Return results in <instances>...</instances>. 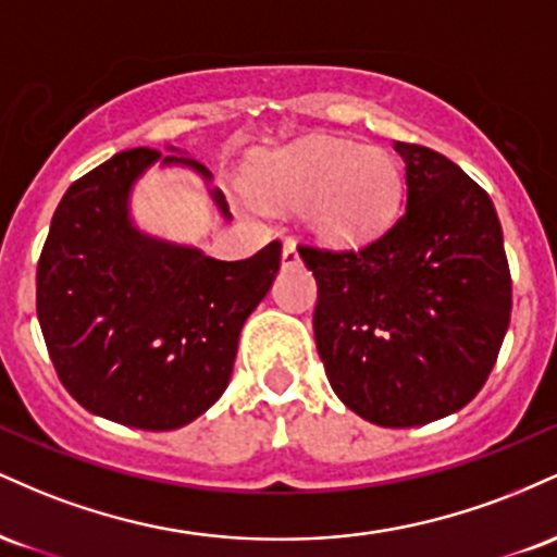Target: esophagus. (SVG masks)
<instances>
[{"label": "esophagus", "mask_w": 557, "mask_h": 557, "mask_svg": "<svg viewBox=\"0 0 557 557\" xmlns=\"http://www.w3.org/2000/svg\"><path fill=\"white\" fill-rule=\"evenodd\" d=\"M298 261H300V257H298L296 243L285 240V246H283V267H296Z\"/></svg>", "instance_id": "1"}]
</instances>
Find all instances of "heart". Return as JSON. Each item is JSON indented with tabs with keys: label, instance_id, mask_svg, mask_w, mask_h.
<instances>
[{
	"label": "heart",
	"instance_id": "obj_1",
	"mask_svg": "<svg viewBox=\"0 0 557 557\" xmlns=\"http://www.w3.org/2000/svg\"><path fill=\"white\" fill-rule=\"evenodd\" d=\"M246 190L270 207L300 209L306 230L324 246L359 248L398 216L403 175L380 146L311 138L253 157Z\"/></svg>",
	"mask_w": 557,
	"mask_h": 557
}]
</instances>
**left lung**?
I'll return each instance as SVG.
<instances>
[{"label": "left lung", "instance_id": "8db88e82", "mask_svg": "<svg viewBox=\"0 0 557 557\" xmlns=\"http://www.w3.org/2000/svg\"><path fill=\"white\" fill-rule=\"evenodd\" d=\"M406 209L361 251L300 246L314 337L335 395L380 426L456 413L482 389L510 322V272L492 198L456 162L395 140Z\"/></svg>", "mask_w": 557, "mask_h": 557}]
</instances>
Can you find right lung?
I'll return each mask as SVG.
<instances>
[{
	"label": "right lung",
	"mask_w": 557,
	"mask_h": 557,
	"mask_svg": "<svg viewBox=\"0 0 557 557\" xmlns=\"http://www.w3.org/2000/svg\"><path fill=\"white\" fill-rule=\"evenodd\" d=\"M131 149L67 188L36 272V311L62 385L86 411L136 430L190 424L225 393L246 319L283 246L220 261L136 227L131 194L151 164L212 172L175 146ZM233 220L225 194L209 188Z\"/></svg>",
	"instance_id": "add662e5"
}]
</instances>
